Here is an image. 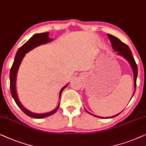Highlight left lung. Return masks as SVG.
I'll use <instances>...</instances> for the list:
<instances>
[{
	"label": "left lung",
	"mask_w": 146,
	"mask_h": 146,
	"mask_svg": "<svg viewBox=\"0 0 146 146\" xmlns=\"http://www.w3.org/2000/svg\"><path fill=\"white\" fill-rule=\"evenodd\" d=\"M107 36H108V37L109 38L110 41H111L112 47H113L114 50L117 51L118 54H120V55L122 56L124 58H125L126 60H128V62L130 63V66H132V70H133V73H134V88H135V90H136V78H137V76H138V66H137L136 63V62H135L134 57H133L132 53V52H131L130 48L128 47V46L126 45V44L124 43L123 42H122L119 39H118L117 37L113 36V35H112L111 34H107ZM135 90H134V93H135ZM87 111L88 113L91 114L90 113H89L88 111ZM119 114H120V113ZM119 114H118V115H115V116H113V117H111L110 118H113L115 117H117V116L119 115ZM91 115H92V114H91ZM97 117L104 118V117ZM107 118H109V117H107ZM106 119H107V117H106Z\"/></svg>",
	"instance_id": "1"
}]
</instances>
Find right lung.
Here are the masks:
<instances>
[{
  "label": "right lung",
  "instance_id": "right-lung-1",
  "mask_svg": "<svg viewBox=\"0 0 146 146\" xmlns=\"http://www.w3.org/2000/svg\"><path fill=\"white\" fill-rule=\"evenodd\" d=\"M48 32H45V33H37L33 35L28 41H27L26 43L24 44L22 47H20V48L18 50V51L16 52L15 58H14L13 64L11 67L10 72V92H11L12 98H14V101H15L17 105L19 107L22 111L24 113L27 115L29 117L35 118V119H41V118H45L48 117V116L52 115V114L55 113L56 111H57L60 103H59L58 107H56L55 109H54L53 111L49 112V113H43V114H36L31 113L28 110L26 109L25 107L22 106V105L21 104L20 101H19L18 98V96H17L16 90V76L17 72H18V68L20 66V64L21 62H22L23 58L25 56V54L27 53V52H29V50H31L35 47H37L42 44L47 43L48 42H50L52 41V39L48 37ZM68 84H66V86H64L62 88V90L60 92V95L59 96H61V94H62V91L64 90V88L68 86Z\"/></svg>",
  "mask_w": 146,
  "mask_h": 146
}]
</instances>
